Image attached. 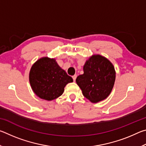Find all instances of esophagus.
I'll return each mask as SVG.
<instances>
[{
	"label": "esophagus",
	"instance_id": "obj_1",
	"mask_svg": "<svg viewBox=\"0 0 146 146\" xmlns=\"http://www.w3.org/2000/svg\"><path fill=\"white\" fill-rule=\"evenodd\" d=\"M72 78H73V81H74V82H75V80H76V75H73V76H72Z\"/></svg>",
	"mask_w": 146,
	"mask_h": 146
}]
</instances>
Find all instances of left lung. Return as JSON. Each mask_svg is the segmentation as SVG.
<instances>
[{"label":"left lung","mask_w":146,"mask_h":146,"mask_svg":"<svg viewBox=\"0 0 146 146\" xmlns=\"http://www.w3.org/2000/svg\"><path fill=\"white\" fill-rule=\"evenodd\" d=\"M84 74L76 82L84 97L92 103L106 99L114 86L116 73L113 64L100 55H94L86 60Z\"/></svg>","instance_id":"left-lung-1"}]
</instances>
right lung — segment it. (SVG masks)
Returning <instances> with one entry per match:
<instances>
[{
  "instance_id": "1",
  "label": "right lung",
  "mask_w": 146,
  "mask_h": 146,
  "mask_svg": "<svg viewBox=\"0 0 146 146\" xmlns=\"http://www.w3.org/2000/svg\"><path fill=\"white\" fill-rule=\"evenodd\" d=\"M29 79L33 92L39 98L48 101L61 96L66 84L73 81L55 59L48 57L41 58L33 64Z\"/></svg>"
}]
</instances>
